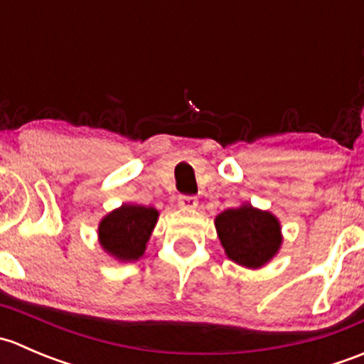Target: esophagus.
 <instances>
[{
	"label": "esophagus",
	"instance_id": "obj_1",
	"mask_svg": "<svg viewBox=\"0 0 364 364\" xmlns=\"http://www.w3.org/2000/svg\"><path fill=\"white\" fill-rule=\"evenodd\" d=\"M197 203H199V200H197V197H193V196H179L178 197V204L185 209L197 208Z\"/></svg>",
	"mask_w": 364,
	"mask_h": 364
}]
</instances>
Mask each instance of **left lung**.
Segmentation results:
<instances>
[{"mask_svg": "<svg viewBox=\"0 0 364 364\" xmlns=\"http://www.w3.org/2000/svg\"><path fill=\"white\" fill-rule=\"evenodd\" d=\"M215 225L229 259L241 266H264L280 248L278 220L271 213L259 211L248 204L220 213Z\"/></svg>", "mask_w": 364, "mask_h": 364, "instance_id": "8db88e82", "label": "left lung"}]
</instances>
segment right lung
Wrapping results in <instances>:
<instances>
[{"label":"right lung","mask_w":364,"mask_h":364,"mask_svg":"<svg viewBox=\"0 0 364 364\" xmlns=\"http://www.w3.org/2000/svg\"><path fill=\"white\" fill-rule=\"evenodd\" d=\"M159 211L146 205L123 204L105 216L98 227L102 247L119 260H135L146 250Z\"/></svg>","instance_id":"obj_1"}]
</instances>
